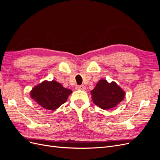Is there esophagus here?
Wrapping results in <instances>:
<instances>
[{
  "mask_svg": "<svg viewBox=\"0 0 160 160\" xmlns=\"http://www.w3.org/2000/svg\"><path fill=\"white\" fill-rule=\"evenodd\" d=\"M75 89L77 90H83V91H84L85 89V86H84V85H77L75 87Z\"/></svg>",
  "mask_w": 160,
  "mask_h": 160,
  "instance_id": "esophagus-1",
  "label": "esophagus"
}]
</instances>
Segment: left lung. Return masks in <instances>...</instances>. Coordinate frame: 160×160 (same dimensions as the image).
I'll return each instance as SVG.
<instances>
[{"mask_svg": "<svg viewBox=\"0 0 160 160\" xmlns=\"http://www.w3.org/2000/svg\"><path fill=\"white\" fill-rule=\"evenodd\" d=\"M91 93L94 103L103 109L115 107L124 99L125 94L115 82L109 83L105 79H101Z\"/></svg>", "mask_w": 160, "mask_h": 160, "instance_id": "1", "label": "left lung"}]
</instances>
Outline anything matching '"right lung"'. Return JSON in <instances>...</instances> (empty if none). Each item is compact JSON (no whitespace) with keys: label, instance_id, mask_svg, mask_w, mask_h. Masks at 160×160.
<instances>
[{"label":"right lung","instance_id":"obj_1","mask_svg":"<svg viewBox=\"0 0 160 160\" xmlns=\"http://www.w3.org/2000/svg\"><path fill=\"white\" fill-rule=\"evenodd\" d=\"M71 93V90L63 88L55 81H45L32 89L31 96L44 109L55 110L66 102Z\"/></svg>","mask_w":160,"mask_h":160}]
</instances>
